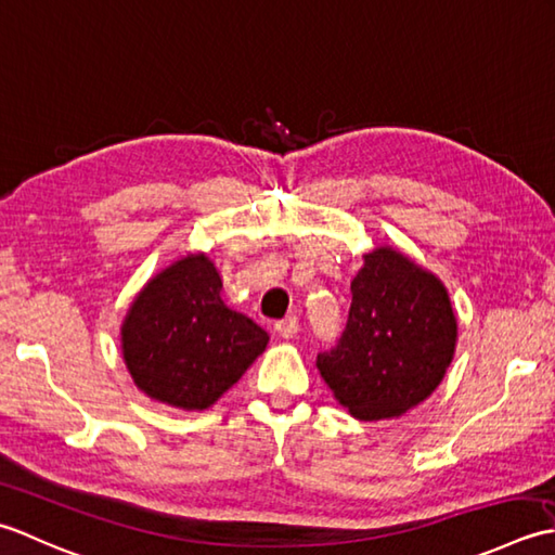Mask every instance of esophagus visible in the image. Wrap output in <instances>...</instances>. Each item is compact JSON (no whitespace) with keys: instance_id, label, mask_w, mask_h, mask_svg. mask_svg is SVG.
<instances>
[{"instance_id":"obj_1","label":"esophagus","mask_w":555,"mask_h":555,"mask_svg":"<svg viewBox=\"0 0 555 555\" xmlns=\"http://www.w3.org/2000/svg\"><path fill=\"white\" fill-rule=\"evenodd\" d=\"M275 331L280 337H285V340H292L294 335L299 333V321L297 315H287V319H282L275 323Z\"/></svg>"}]
</instances>
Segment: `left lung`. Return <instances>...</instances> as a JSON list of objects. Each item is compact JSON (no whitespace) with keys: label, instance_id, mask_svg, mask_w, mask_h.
Returning <instances> with one entry per match:
<instances>
[{"label":"left lung","instance_id":"1","mask_svg":"<svg viewBox=\"0 0 555 555\" xmlns=\"http://www.w3.org/2000/svg\"><path fill=\"white\" fill-rule=\"evenodd\" d=\"M455 343L457 319L443 282L392 246H378L352 280L343 337L315 366L357 420H395L440 386Z\"/></svg>","mask_w":555,"mask_h":555}]
</instances>
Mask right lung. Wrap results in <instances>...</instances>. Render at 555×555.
Listing matches in <instances>:
<instances>
[{
  "label": "right lung",
  "mask_w": 555,
  "mask_h": 555,
  "mask_svg": "<svg viewBox=\"0 0 555 555\" xmlns=\"http://www.w3.org/2000/svg\"><path fill=\"white\" fill-rule=\"evenodd\" d=\"M268 333L222 301L206 254L149 280L121 323V354L139 390L179 410H208L263 354Z\"/></svg>",
  "instance_id": "obj_1"
}]
</instances>
